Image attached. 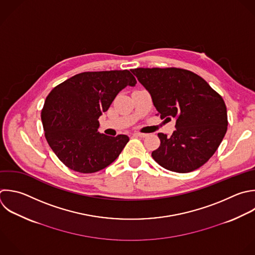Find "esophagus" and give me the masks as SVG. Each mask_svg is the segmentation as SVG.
Wrapping results in <instances>:
<instances>
[{
	"label": "esophagus",
	"instance_id": "34e87169",
	"mask_svg": "<svg viewBox=\"0 0 255 255\" xmlns=\"http://www.w3.org/2000/svg\"><path fill=\"white\" fill-rule=\"evenodd\" d=\"M132 135H133V136H138V137H144V136H146L145 133H141V132H133Z\"/></svg>",
	"mask_w": 255,
	"mask_h": 255
}]
</instances>
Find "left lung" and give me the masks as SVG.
<instances>
[{"label": "left lung", "mask_w": 255, "mask_h": 255, "mask_svg": "<svg viewBox=\"0 0 255 255\" xmlns=\"http://www.w3.org/2000/svg\"><path fill=\"white\" fill-rule=\"evenodd\" d=\"M149 93L161 119H175L171 136L159 132L152 158L165 169L185 173L203 165L227 130L222 98L196 74L176 68L131 70Z\"/></svg>", "instance_id": "obj_1"}]
</instances>
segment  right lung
I'll use <instances>...</instances> for the list:
<instances>
[{
  "label": "right lung",
  "mask_w": 255,
  "mask_h": 255,
  "mask_svg": "<svg viewBox=\"0 0 255 255\" xmlns=\"http://www.w3.org/2000/svg\"><path fill=\"white\" fill-rule=\"evenodd\" d=\"M135 84L128 70L86 72L52 90L41 119L49 145L65 165L93 173L118 158L129 138L100 133L99 118L123 89Z\"/></svg>",
  "instance_id": "1"
}]
</instances>
